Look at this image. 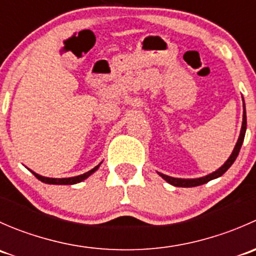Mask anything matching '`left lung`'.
<instances>
[{
    "label": "left lung",
    "instance_id": "1",
    "mask_svg": "<svg viewBox=\"0 0 256 256\" xmlns=\"http://www.w3.org/2000/svg\"><path fill=\"white\" fill-rule=\"evenodd\" d=\"M242 102H244V99H242ZM242 105H244V112H242V131H240V135L238 138V142H236V147H234L233 154H230V157L228 158V161H226V164L220 167V168L216 170V171L213 172V174H208V176L200 177V178H194V180H182V178H174V177L166 176V174H158L160 176L164 178V180H167L170 184L174 186V187H196V186L204 184V183L209 182V180H214V178L220 177L222 174H226V172L228 171L229 167L234 164V161H236V157H238L240 147H242V141H244L245 131H246V112H245V104H242Z\"/></svg>",
    "mask_w": 256,
    "mask_h": 256
}]
</instances>
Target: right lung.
<instances>
[{"mask_svg": "<svg viewBox=\"0 0 256 256\" xmlns=\"http://www.w3.org/2000/svg\"><path fill=\"white\" fill-rule=\"evenodd\" d=\"M99 166L100 164H98L96 167H94L92 170H90V171L86 172V174H80V176H76V177H70V178H48V177L40 176V174H34V172H32V174H34V176L37 177L40 180H42V182H44V183H49V184H76V183L82 182V180H84L85 178L89 177L90 174H94V172L99 168Z\"/></svg>", "mask_w": 256, "mask_h": 256, "instance_id": "obj_1", "label": "right lung"}]
</instances>
